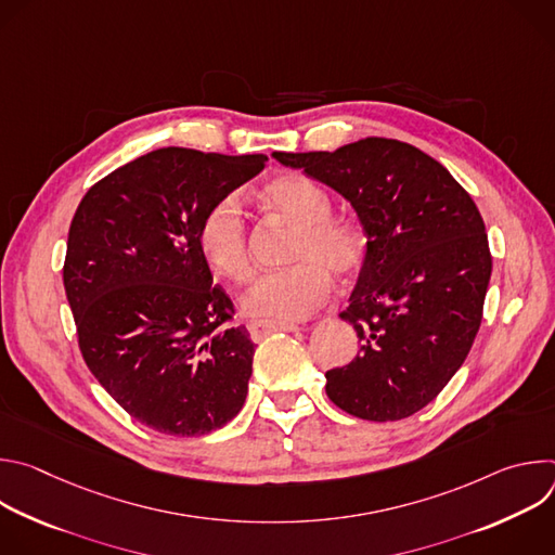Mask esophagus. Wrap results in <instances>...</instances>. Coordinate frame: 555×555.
<instances>
[{
  "instance_id": "esophagus-1",
  "label": "esophagus",
  "mask_w": 555,
  "mask_h": 555,
  "mask_svg": "<svg viewBox=\"0 0 555 555\" xmlns=\"http://www.w3.org/2000/svg\"><path fill=\"white\" fill-rule=\"evenodd\" d=\"M298 327L292 325V323H270V321H255L248 325V332H250V338L255 343L263 340L266 336L274 334V332H296Z\"/></svg>"
}]
</instances>
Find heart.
<instances>
[{
    "label": "heart",
    "instance_id": "b5f03b06",
    "mask_svg": "<svg viewBox=\"0 0 555 555\" xmlns=\"http://www.w3.org/2000/svg\"><path fill=\"white\" fill-rule=\"evenodd\" d=\"M263 202L296 223L289 268L259 276L244 294L248 315L270 323H296L319 309L332 294L334 274L353 276L366 255L362 230L332 215L330 193L305 173H283L261 189ZM197 242L206 263L232 279L250 276L248 225L240 197H219L206 208L197 228Z\"/></svg>",
    "mask_w": 555,
    "mask_h": 555
}]
</instances>
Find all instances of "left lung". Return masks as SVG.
Here are the masks:
<instances>
[{"label": "left lung", "mask_w": 555, "mask_h": 555, "mask_svg": "<svg viewBox=\"0 0 555 555\" xmlns=\"http://www.w3.org/2000/svg\"><path fill=\"white\" fill-rule=\"evenodd\" d=\"M272 157L338 191L366 234L340 313L360 353L325 373L330 400L369 422L411 417L459 371L481 327L492 255L477 204L435 157L400 140Z\"/></svg>", "instance_id": "obj_1"}]
</instances>
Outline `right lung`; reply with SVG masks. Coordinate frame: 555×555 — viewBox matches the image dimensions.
<instances>
[{
  "label": "right lung",
  "instance_id": "obj_1",
  "mask_svg": "<svg viewBox=\"0 0 555 555\" xmlns=\"http://www.w3.org/2000/svg\"><path fill=\"white\" fill-rule=\"evenodd\" d=\"M266 155L167 146L96 182L78 204L63 266L83 360L140 424L202 437L242 411L255 343L199 250L202 215Z\"/></svg>",
  "mask_w": 555,
  "mask_h": 555
}]
</instances>
